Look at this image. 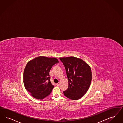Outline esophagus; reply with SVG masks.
<instances>
[{
  "mask_svg": "<svg viewBox=\"0 0 123 123\" xmlns=\"http://www.w3.org/2000/svg\"><path fill=\"white\" fill-rule=\"evenodd\" d=\"M56 86H59V85H60V83H57V84H56Z\"/></svg>",
  "mask_w": 123,
  "mask_h": 123,
  "instance_id": "34e87169",
  "label": "esophagus"
}]
</instances>
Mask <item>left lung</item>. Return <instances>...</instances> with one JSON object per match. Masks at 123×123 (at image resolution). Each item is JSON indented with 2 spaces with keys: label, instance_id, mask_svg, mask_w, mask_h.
Here are the masks:
<instances>
[{
  "label": "left lung",
  "instance_id": "1",
  "mask_svg": "<svg viewBox=\"0 0 123 123\" xmlns=\"http://www.w3.org/2000/svg\"><path fill=\"white\" fill-rule=\"evenodd\" d=\"M66 71L68 87L64 95L71 100L80 99L88 90L92 79L90 67L82 59L71 56L60 58Z\"/></svg>",
  "mask_w": 123,
  "mask_h": 123
}]
</instances>
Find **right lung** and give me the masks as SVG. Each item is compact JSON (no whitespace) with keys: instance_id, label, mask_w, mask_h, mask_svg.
Segmentation results:
<instances>
[{"instance_id":"1","label":"right lung","mask_w":123,"mask_h":123,"mask_svg":"<svg viewBox=\"0 0 123 123\" xmlns=\"http://www.w3.org/2000/svg\"><path fill=\"white\" fill-rule=\"evenodd\" d=\"M58 62L55 58L39 56L27 63L23 73V82L32 96L43 99L50 94L54 86L50 81L49 71Z\"/></svg>"}]
</instances>
